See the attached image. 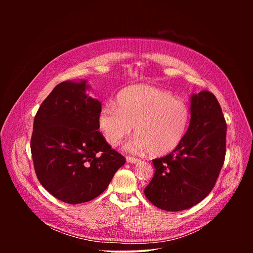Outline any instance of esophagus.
Segmentation results:
<instances>
[{
	"label": "esophagus",
	"instance_id": "esophagus-1",
	"mask_svg": "<svg viewBox=\"0 0 253 253\" xmlns=\"http://www.w3.org/2000/svg\"><path fill=\"white\" fill-rule=\"evenodd\" d=\"M126 160L128 163H137L139 161L138 158H135V157H130V156H127L126 157Z\"/></svg>",
	"mask_w": 253,
	"mask_h": 253
}]
</instances>
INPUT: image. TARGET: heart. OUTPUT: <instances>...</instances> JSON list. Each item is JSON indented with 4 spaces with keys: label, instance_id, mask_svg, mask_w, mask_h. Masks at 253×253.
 I'll return each mask as SVG.
<instances>
[{
    "label": "heart",
    "instance_id": "obj_1",
    "mask_svg": "<svg viewBox=\"0 0 253 253\" xmlns=\"http://www.w3.org/2000/svg\"><path fill=\"white\" fill-rule=\"evenodd\" d=\"M186 102L165 90L134 85L123 89L116 98V106L107 104L98 118L99 128L111 146H117L134 126L135 137L125 149L163 156L181 143L189 122Z\"/></svg>",
    "mask_w": 253,
    "mask_h": 253
}]
</instances>
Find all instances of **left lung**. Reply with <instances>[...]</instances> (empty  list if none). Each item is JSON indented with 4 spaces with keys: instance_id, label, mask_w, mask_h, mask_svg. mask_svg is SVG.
I'll return each mask as SVG.
<instances>
[{
    "instance_id": "8db88e82",
    "label": "left lung",
    "mask_w": 253,
    "mask_h": 253,
    "mask_svg": "<svg viewBox=\"0 0 253 253\" xmlns=\"http://www.w3.org/2000/svg\"><path fill=\"white\" fill-rule=\"evenodd\" d=\"M191 118L181 143L152 160L155 172L144 189L147 199L166 211H181L213 189L226 152V122L216 97L201 91L191 97Z\"/></svg>"
}]
</instances>
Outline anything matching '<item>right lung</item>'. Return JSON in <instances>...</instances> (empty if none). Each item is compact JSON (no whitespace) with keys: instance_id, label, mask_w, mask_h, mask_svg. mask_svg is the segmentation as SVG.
Returning a JSON list of instances; mask_svg holds the SVG:
<instances>
[{"instance_id":"obj_1","label":"right lung","mask_w":253,"mask_h":253,"mask_svg":"<svg viewBox=\"0 0 253 253\" xmlns=\"http://www.w3.org/2000/svg\"><path fill=\"white\" fill-rule=\"evenodd\" d=\"M86 81H65L35 116L31 152L43 187L59 200L79 204L103 193L125 158L98 131L101 103L86 95Z\"/></svg>"}]
</instances>
